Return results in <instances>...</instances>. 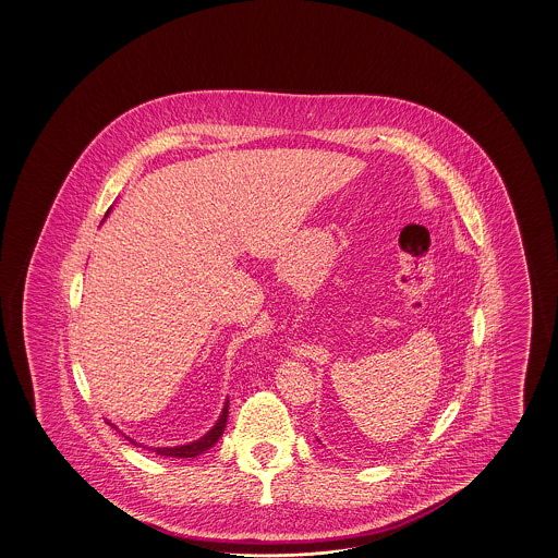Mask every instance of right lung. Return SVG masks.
<instances>
[{
    "label": "right lung",
    "mask_w": 558,
    "mask_h": 558,
    "mask_svg": "<svg viewBox=\"0 0 558 558\" xmlns=\"http://www.w3.org/2000/svg\"><path fill=\"white\" fill-rule=\"evenodd\" d=\"M108 214H110V211H108ZM108 214H106V216H108ZM228 403H230V401L226 399L222 414L218 417V422H216V424H214V428H211V430H207L202 438L193 440L190 445L157 446V448H150V450H155V452L160 454V457H175V459H193V457H197V454L206 452V450H209L211 446L216 445V442L220 440V436L223 434L226 422H228ZM108 424H110V422H108ZM110 426H113V424H110ZM113 428H116V426H113ZM128 440H130L134 446H143L138 445V442H134L132 438H128Z\"/></svg>",
    "instance_id": "1"
}]
</instances>
